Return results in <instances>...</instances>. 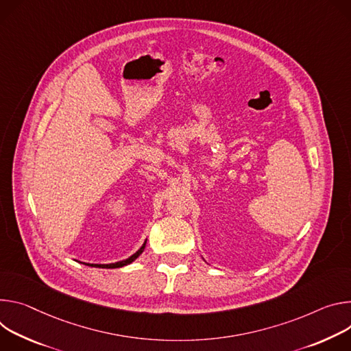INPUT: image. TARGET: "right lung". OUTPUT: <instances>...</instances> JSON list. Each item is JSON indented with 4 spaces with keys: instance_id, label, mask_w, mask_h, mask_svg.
I'll use <instances>...</instances> for the list:
<instances>
[{
    "instance_id": "add662e5",
    "label": "right lung",
    "mask_w": 351,
    "mask_h": 351,
    "mask_svg": "<svg viewBox=\"0 0 351 351\" xmlns=\"http://www.w3.org/2000/svg\"><path fill=\"white\" fill-rule=\"evenodd\" d=\"M145 247H146V240H145V243L142 244V247L134 254V255H131L130 258H127V259H124V261H119V262H115V263H104V265H101V263H85V265H88V266H93V267H106V269H114V267H123V266H125V265H130V263H132L142 252H143V250H145Z\"/></svg>"
}]
</instances>
